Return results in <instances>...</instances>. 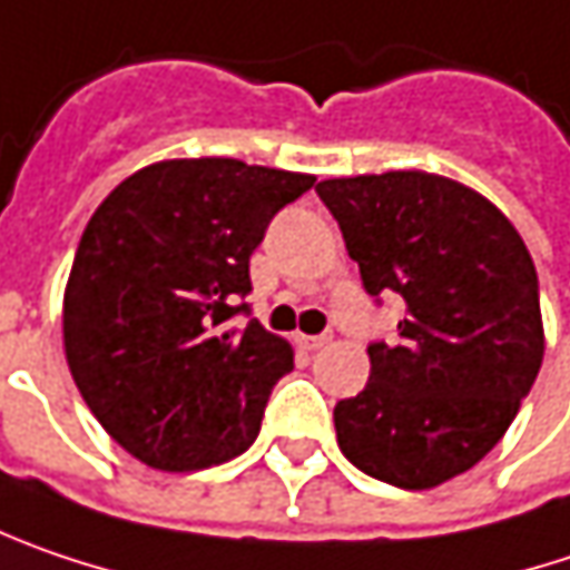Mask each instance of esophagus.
I'll list each match as a JSON object with an SVG mask.
<instances>
[{
	"instance_id": "obj_1",
	"label": "esophagus",
	"mask_w": 570,
	"mask_h": 570,
	"mask_svg": "<svg viewBox=\"0 0 570 570\" xmlns=\"http://www.w3.org/2000/svg\"><path fill=\"white\" fill-rule=\"evenodd\" d=\"M325 342H328L325 335H299V345H303V348H309V352H316V348H322Z\"/></svg>"
}]
</instances>
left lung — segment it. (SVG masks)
<instances>
[{
	"label": "left lung",
	"instance_id": "obj_1",
	"mask_svg": "<svg viewBox=\"0 0 570 570\" xmlns=\"http://www.w3.org/2000/svg\"><path fill=\"white\" fill-rule=\"evenodd\" d=\"M371 296L396 293V338L371 342L367 386L338 400L357 471L429 490L474 468L542 367L539 277L513 222L449 177L390 170L316 186Z\"/></svg>",
	"mask_w": 570,
	"mask_h": 570
}]
</instances>
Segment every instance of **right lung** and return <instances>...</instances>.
<instances>
[{
	"label": "right lung",
	"instance_id": "obj_1",
	"mask_svg": "<svg viewBox=\"0 0 570 570\" xmlns=\"http://www.w3.org/2000/svg\"><path fill=\"white\" fill-rule=\"evenodd\" d=\"M316 177L232 157L131 174L86 225L63 293V352L86 406L157 471L252 449L293 348L248 316L254 248Z\"/></svg>",
	"mask_w": 570,
	"mask_h": 570
}]
</instances>
